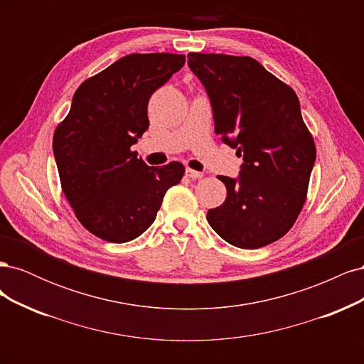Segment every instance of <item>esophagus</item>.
<instances>
[{
	"instance_id": "obj_1",
	"label": "esophagus",
	"mask_w": 364,
	"mask_h": 364,
	"mask_svg": "<svg viewBox=\"0 0 364 364\" xmlns=\"http://www.w3.org/2000/svg\"><path fill=\"white\" fill-rule=\"evenodd\" d=\"M185 176H186V178H190V179L196 181V179H200L203 174H202L200 171L193 170V168H186V170H185Z\"/></svg>"
}]
</instances>
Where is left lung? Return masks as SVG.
I'll return each instance as SVG.
<instances>
[{
	"label": "left lung",
	"mask_w": 364,
	"mask_h": 364,
	"mask_svg": "<svg viewBox=\"0 0 364 364\" xmlns=\"http://www.w3.org/2000/svg\"><path fill=\"white\" fill-rule=\"evenodd\" d=\"M205 86L215 134L243 158L223 205L206 220L229 245L258 249L289 232L305 203L316 146L297 95L252 58L190 53Z\"/></svg>",
	"instance_id": "left-lung-1"
}]
</instances>
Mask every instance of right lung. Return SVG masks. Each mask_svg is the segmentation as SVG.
Returning a JSON list of instances; mask_svg holds the SVG:
<instances>
[{
    "label": "right lung",
    "instance_id": "obj_1",
    "mask_svg": "<svg viewBox=\"0 0 364 364\" xmlns=\"http://www.w3.org/2000/svg\"><path fill=\"white\" fill-rule=\"evenodd\" d=\"M185 63L183 54H129L85 80L54 132L62 190L79 222L109 243L135 240L185 173L181 162L149 167L132 151L149 129L151 94Z\"/></svg>",
    "mask_w": 364,
    "mask_h": 364
}]
</instances>
